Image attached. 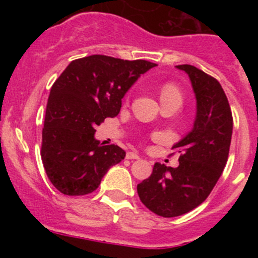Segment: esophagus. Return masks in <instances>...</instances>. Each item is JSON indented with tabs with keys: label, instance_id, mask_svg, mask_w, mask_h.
Wrapping results in <instances>:
<instances>
[{
	"label": "esophagus",
	"instance_id": "obj_1",
	"mask_svg": "<svg viewBox=\"0 0 258 258\" xmlns=\"http://www.w3.org/2000/svg\"><path fill=\"white\" fill-rule=\"evenodd\" d=\"M126 158H127V160H139L140 156L137 155L136 152H128L126 155Z\"/></svg>",
	"mask_w": 258,
	"mask_h": 258
}]
</instances>
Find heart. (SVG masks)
Here are the masks:
<instances>
[{"label": "heart", "mask_w": 258, "mask_h": 258, "mask_svg": "<svg viewBox=\"0 0 258 258\" xmlns=\"http://www.w3.org/2000/svg\"><path fill=\"white\" fill-rule=\"evenodd\" d=\"M166 98H177V100H181L182 95L177 85L172 82H167L161 86L160 100H166Z\"/></svg>", "instance_id": "b5f03b06"}]
</instances>
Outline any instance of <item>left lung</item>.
<instances>
[{"label":"left lung","instance_id":"1","mask_svg":"<svg viewBox=\"0 0 258 258\" xmlns=\"http://www.w3.org/2000/svg\"><path fill=\"white\" fill-rule=\"evenodd\" d=\"M176 67L188 75L196 96L194 128L172 147L179 153L178 167L156 162L150 177L137 184L142 204L162 217L184 215L209 197L227 162L233 127L220 82L191 64Z\"/></svg>","mask_w":258,"mask_h":258}]
</instances>
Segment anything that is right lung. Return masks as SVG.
Returning <instances> with one entry per match:
<instances>
[{
	"label": "right lung",
	"mask_w": 258,
	"mask_h": 258,
	"mask_svg": "<svg viewBox=\"0 0 258 258\" xmlns=\"http://www.w3.org/2000/svg\"><path fill=\"white\" fill-rule=\"evenodd\" d=\"M157 66L145 59L92 54L72 61L54 81L46 107L41 158L47 177L61 194L95 191L108 168L126 152L101 146L96 126L119 113L122 98L141 75Z\"/></svg>",
	"instance_id": "obj_1"
}]
</instances>
